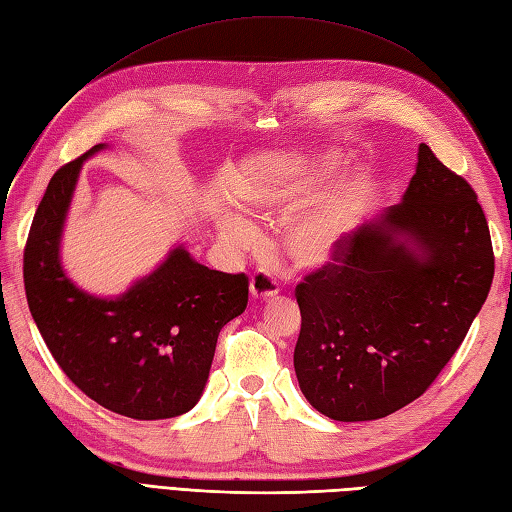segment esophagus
Returning a JSON list of instances; mask_svg holds the SVG:
<instances>
[{
    "mask_svg": "<svg viewBox=\"0 0 512 512\" xmlns=\"http://www.w3.org/2000/svg\"><path fill=\"white\" fill-rule=\"evenodd\" d=\"M279 294V283L266 270H257L251 277V296L255 300H270Z\"/></svg>",
    "mask_w": 512,
    "mask_h": 512,
    "instance_id": "1",
    "label": "esophagus"
}]
</instances>
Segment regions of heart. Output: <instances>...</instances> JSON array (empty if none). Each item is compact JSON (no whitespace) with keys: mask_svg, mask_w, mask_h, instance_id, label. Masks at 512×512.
<instances>
[{"mask_svg":"<svg viewBox=\"0 0 512 512\" xmlns=\"http://www.w3.org/2000/svg\"><path fill=\"white\" fill-rule=\"evenodd\" d=\"M331 168V162H318L316 168L307 170V173L300 177L274 179L266 183V186L255 190L253 205L277 218L292 216L313 201L320 181ZM359 196V183L348 181L344 183L342 192H339V196L329 207H324L320 214L300 222V225L290 233V238H287V248H290L292 257L305 266L326 264L335 253L339 238H342L346 227V218L350 214V209L359 203ZM225 235L233 244L244 246L251 244L257 233L251 222H246L242 218H229L225 222Z\"/></svg>","mask_w":512,"mask_h":512,"instance_id":"heart-1","label":"heart"}]
</instances>
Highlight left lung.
<instances>
[{
  "mask_svg": "<svg viewBox=\"0 0 512 512\" xmlns=\"http://www.w3.org/2000/svg\"><path fill=\"white\" fill-rule=\"evenodd\" d=\"M493 272L474 188L419 144L402 203L342 235L329 264L296 285L300 391L337 422L396 413L463 344Z\"/></svg>",
  "mask_w": 512,
  "mask_h": 512,
  "instance_id": "8db88e82",
  "label": "left lung"
}]
</instances>
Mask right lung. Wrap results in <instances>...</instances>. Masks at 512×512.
Listing matches in <instances>:
<instances>
[{"mask_svg": "<svg viewBox=\"0 0 512 512\" xmlns=\"http://www.w3.org/2000/svg\"><path fill=\"white\" fill-rule=\"evenodd\" d=\"M51 177L23 253L25 296L51 357L90 400L131 419H168L199 402L218 333L248 303L246 274L209 270L183 246L116 298L80 290L60 240L82 164Z\"/></svg>", "mask_w": 512, "mask_h": 512, "instance_id": "add662e5", "label": "right lung"}]
</instances>
